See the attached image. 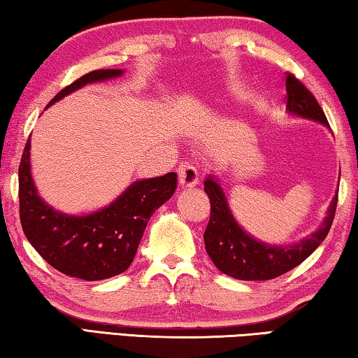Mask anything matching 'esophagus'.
<instances>
[{
	"instance_id": "1",
	"label": "esophagus",
	"mask_w": 358,
	"mask_h": 358,
	"mask_svg": "<svg viewBox=\"0 0 358 358\" xmlns=\"http://www.w3.org/2000/svg\"><path fill=\"white\" fill-rule=\"evenodd\" d=\"M178 178H180V186L183 187V189L196 186L199 180V172L196 166L189 164V162H181L178 166Z\"/></svg>"
}]
</instances>
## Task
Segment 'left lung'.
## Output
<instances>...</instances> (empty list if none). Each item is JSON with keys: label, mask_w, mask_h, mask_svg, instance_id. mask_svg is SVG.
<instances>
[{"label": "left lung", "mask_w": 358, "mask_h": 358, "mask_svg": "<svg viewBox=\"0 0 358 358\" xmlns=\"http://www.w3.org/2000/svg\"><path fill=\"white\" fill-rule=\"evenodd\" d=\"M286 108L290 115L317 121L330 128L316 98L290 72H287L286 77ZM203 191L207 192L211 207L208 226L203 234L205 250L217 270L243 281L273 280L310 257L329 234L338 203L336 192L316 232L294 245L276 246L256 240L240 227L229 208L221 185L213 175H208L203 181Z\"/></svg>", "instance_id": "1"}]
</instances>
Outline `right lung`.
<instances>
[{
    "label": "right lung",
    "mask_w": 358,
    "mask_h": 358,
    "mask_svg": "<svg viewBox=\"0 0 358 358\" xmlns=\"http://www.w3.org/2000/svg\"><path fill=\"white\" fill-rule=\"evenodd\" d=\"M123 76V69H99L63 88L47 107L88 83ZM28 138L19 166L20 222L27 238L47 264L85 281L117 276L134 260L143 230L155 211L177 189V173L134 181L108 207L85 216L66 215L42 201L29 164Z\"/></svg>",
    "instance_id": "obj_1"
}]
</instances>
